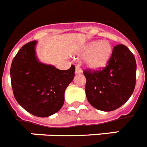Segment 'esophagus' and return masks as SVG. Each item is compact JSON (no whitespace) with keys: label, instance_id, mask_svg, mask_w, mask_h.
Returning <instances> with one entry per match:
<instances>
[{"label":"esophagus","instance_id":"34e87169","mask_svg":"<svg viewBox=\"0 0 147 147\" xmlns=\"http://www.w3.org/2000/svg\"><path fill=\"white\" fill-rule=\"evenodd\" d=\"M82 69L80 67V66L76 65L75 74H82Z\"/></svg>","mask_w":147,"mask_h":147}]
</instances>
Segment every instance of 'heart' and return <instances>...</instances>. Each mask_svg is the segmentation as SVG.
<instances>
[{
  "label": "heart",
  "mask_w": 147,
  "mask_h": 147,
  "mask_svg": "<svg viewBox=\"0 0 147 147\" xmlns=\"http://www.w3.org/2000/svg\"><path fill=\"white\" fill-rule=\"evenodd\" d=\"M113 48L108 40L93 41L87 44L82 51L86 57V65L92 70H100L108 64L112 57Z\"/></svg>",
  "instance_id": "obj_1"
}]
</instances>
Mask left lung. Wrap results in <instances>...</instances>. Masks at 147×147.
Wrapping results in <instances>:
<instances>
[{"label": "left lung", "mask_w": 147, "mask_h": 147, "mask_svg": "<svg viewBox=\"0 0 147 147\" xmlns=\"http://www.w3.org/2000/svg\"><path fill=\"white\" fill-rule=\"evenodd\" d=\"M89 103L102 111H113L127 102L134 91L136 80L135 57L122 44L113 48L112 57L103 69L83 71Z\"/></svg>", "instance_id": "1"}]
</instances>
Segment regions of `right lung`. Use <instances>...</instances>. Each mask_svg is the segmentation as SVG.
Instances as JSON below:
<instances>
[{
    "mask_svg": "<svg viewBox=\"0 0 147 147\" xmlns=\"http://www.w3.org/2000/svg\"><path fill=\"white\" fill-rule=\"evenodd\" d=\"M37 41L25 44L16 54L10 68L14 96L27 112L48 117L64 104L65 91L74 77L75 66L61 71L37 59Z\"/></svg>",
    "mask_w": 147,
    "mask_h": 147,
    "instance_id": "1",
    "label": "right lung"
}]
</instances>
